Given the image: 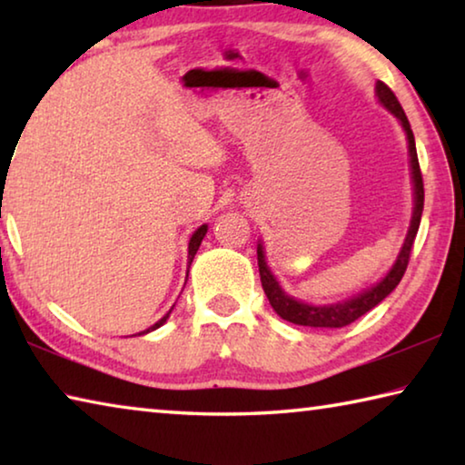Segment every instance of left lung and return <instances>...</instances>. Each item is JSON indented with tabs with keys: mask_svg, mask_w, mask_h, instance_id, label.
I'll return each instance as SVG.
<instances>
[{
	"mask_svg": "<svg viewBox=\"0 0 465 465\" xmlns=\"http://www.w3.org/2000/svg\"><path fill=\"white\" fill-rule=\"evenodd\" d=\"M375 94L381 104L388 108L400 123H402V127L406 131V139H408V153H411V170H412V183H414V211H412V222H411V227H408L404 246L400 250V254L390 269V272L371 289H367L363 293H359L351 299H344V302H338V303L310 305V303L297 302L295 297L287 295L285 291L281 289L277 279H274V274L271 272L269 266H266L262 243H258V250H256L258 271H261L264 293L269 297L272 310L277 312L282 320L291 322V324L312 326V328H342V326L352 324V322L359 320L361 316H365L369 310H373L377 303H381L383 299L398 287V282L402 281L406 272L408 261H411V252L414 246L416 232H419L422 207H424V184H422V174L419 166V155H416L411 123L406 119L404 108L400 106L396 94H393L383 82H377Z\"/></svg>",
	"mask_w": 465,
	"mask_h": 465,
	"instance_id": "left-lung-1",
	"label": "left lung"
}]
</instances>
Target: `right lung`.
Returning <instances> with one entry per match:
<instances>
[{"label": "right lung", "mask_w": 465, "mask_h": 465, "mask_svg": "<svg viewBox=\"0 0 465 465\" xmlns=\"http://www.w3.org/2000/svg\"><path fill=\"white\" fill-rule=\"evenodd\" d=\"M204 233H207V225H201L199 230H196L194 233H193V238H191V242H188V264L193 262V258H194V254H196V250H199V246H201V242H203V238H204ZM186 277H188V272H186ZM172 310H174V305H172ZM170 310V312H172ZM170 312L166 313V316H163L160 322H155V324L152 326V328H147L145 332H139V334H147V332H152V330H155V328H160L163 322H166L168 318H170Z\"/></svg>", "instance_id": "obj_1"}]
</instances>
